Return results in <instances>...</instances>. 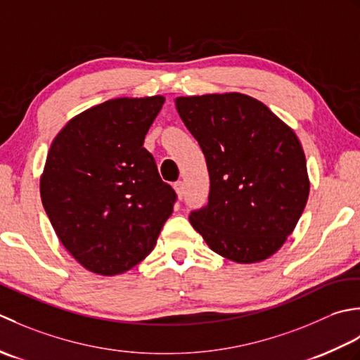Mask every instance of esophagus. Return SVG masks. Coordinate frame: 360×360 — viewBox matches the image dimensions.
Segmentation results:
<instances>
[{
  "mask_svg": "<svg viewBox=\"0 0 360 360\" xmlns=\"http://www.w3.org/2000/svg\"><path fill=\"white\" fill-rule=\"evenodd\" d=\"M174 189L175 193H177V197L181 200L183 195H185V185H183V181H175L174 183Z\"/></svg>",
  "mask_w": 360,
  "mask_h": 360,
  "instance_id": "34e87169",
  "label": "esophagus"
}]
</instances>
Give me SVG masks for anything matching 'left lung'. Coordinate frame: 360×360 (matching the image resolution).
<instances>
[{"label": "left lung", "mask_w": 360, "mask_h": 360, "mask_svg": "<svg viewBox=\"0 0 360 360\" xmlns=\"http://www.w3.org/2000/svg\"><path fill=\"white\" fill-rule=\"evenodd\" d=\"M175 105L210 172L208 205L191 212V225L226 259H267L295 229L309 195L295 131L242 93L181 96Z\"/></svg>", "instance_id": "1"}]
</instances>
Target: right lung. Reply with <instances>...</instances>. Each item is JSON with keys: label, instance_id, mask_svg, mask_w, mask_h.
Returning a JSON list of instances; mask_svg holds the SVG:
<instances>
[{"label": "right lung", "instance_id": "obj_1", "mask_svg": "<svg viewBox=\"0 0 360 360\" xmlns=\"http://www.w3.org/2000/svg\"><path fill=\"white\" fill-rule=\"evenodd\" d=\"M163 104V96L105 101L75 116L51 144L43 208L63 247L93 274L135 267L172 214L177 194L143 148Z\"/></svg>", "mask_w": 360, "mask_h": 360}]
</instances>
